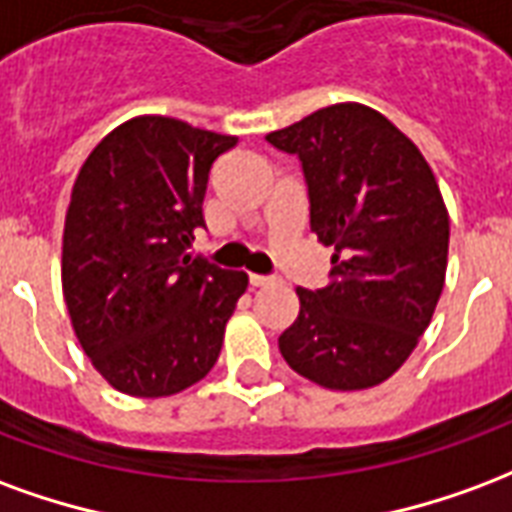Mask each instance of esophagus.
Segmentation results:
<instances>
[{"label": "esophagus", "mask_w": 512, "mask_h": 512, "mask_svg": "<svg viewBox=\"0 0 512 512\" xmlns=\"http://www.w3.org/2000/svg\"><path fill=\"white\" fill-rule=\"evenodd\" d=\"M248 281H251V286H256V289H259V286H270L272 278L270 275H256V272H251V278H248Z\"/></svg>", "instance_id": "34e87169"}]
</instances>
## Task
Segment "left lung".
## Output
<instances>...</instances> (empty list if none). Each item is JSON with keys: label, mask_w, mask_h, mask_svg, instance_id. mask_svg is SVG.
Returning a JSON list of instances; mask_svg holds the SVG:
<instances>
[{"label": "left lung", "mask_w": 512, "mask_h": 512, "mask_svg": "<svg viewBox=\"0 0 512 512\" xmlns=\"http://www.w3.org/2000/svg\"><path fill=\"white\" fill-rule=\"evenodd\" d=\"M302 160L311 231L335 248L330 283L297 289L283 360L327 390H368L409 360L445 289L450 215L412 138L363 103L267 133Z\"/></svg>", "instance_id": "1"}]
</instances>
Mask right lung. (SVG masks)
I'll list each match as a JSON object with an SVG mask.
<instances>
[{
	"label": "right lung",
	"instance_id": "obj_1",
	"mask_svg": "<svg viewBox=\"0 0 512 512\" xmlns=\"http://www.w3.org/2000/svg\"><path fill=\"white\" fill-rule=\"evenodd\" d=\"M237 136L141 114L78 171L62 231V294L89 363L114 390L169 398L218 363L248 275L193 259L210 166Z\"/></svg>",
	"mask_w": 512,
	"mask_h": 512
}]
</instances>
